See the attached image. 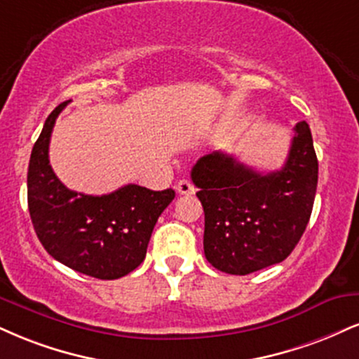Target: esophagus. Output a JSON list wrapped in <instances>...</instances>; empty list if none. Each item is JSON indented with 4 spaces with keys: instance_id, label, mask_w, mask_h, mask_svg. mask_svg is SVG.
<instances>
[{
    "instance_id": "obj_1",
    "label": "esophagus",
    "mask_w": 359,
    "mask_h": 359,
    "mask_svg": "<svg viewBox=\"0 0 359 359\" xmlns=\"http://www.w3.org/2000/svg\"><path fill=\"white\" fill-rule=\"evenodd\" d=\"M175 191L179 194H182V196H191V194L196 192V189H194V185L191 180L187 179H180L179 182L175 185Z\"/></svg>"
}]
</instances>
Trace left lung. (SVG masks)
I'll list each match as a JSON object with an SVG mask.
<instances>
[{"instance_id":"left-lung-1","label":"left lung","mask_w":359,"mask_h":359,"mask_svg":"<svg viewBox=\"0 0 359 359\" xmlns=\"http://www.w3.org/2000/svg\"><path fill=\"white\" fill-rule=\"evenodd\" d=\"M204 207V254L215 269L245 276L283 262L308 226L318 187L309 125L296 123L280 170L261 174L212 152L191 172Z\"/></svg>"}]
</instances>
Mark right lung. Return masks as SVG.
Segmentation results:
<instances>
[{"mask_svg": "<svg viewBox=\"0 0 359 359\" xmlns=\"http://www.w3.org/2000/svg\"><path fill=\"white\" fill-rule=\"evenodd\" d=\"M70 102V100H68ZM60 103L34 142L28 165V209L34 232L51 257L76 273L118 279L145 259L150 236L175 192L128 184L105 196H85L60 182L48 149Z\"/></svg>", "mask_w": 359, "mask_h": 359, "instance_id": "1", "label": "right lung"}]
</instances>
